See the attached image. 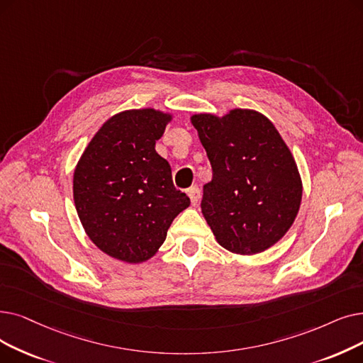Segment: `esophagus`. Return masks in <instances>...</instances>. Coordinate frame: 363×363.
<instances>
[{
    "mask_svg": "<svg viewBox=\"0 0 363 363\" xmlns=\"http://www.w3.org/2000/svg\"><path fill=\"white\" fill-rule=\"evenodd\" d=\"M186 194H188V197H190V200H191L193 204H197V203H199V200H200V190H199L197 186H191L190 190L186 191Z\"/></svg>",
    "mask_w": 363,
    "mask_h": 363,
    "instance_id": "34e87169",
    "label": "esophagus"
}]
</instances>
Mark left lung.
<instances>
[{"label": "left lung", "mask_w": 363, "mask_h": 363, "mask_svg": "<svg viewBox=\"0 0 363 363\" xmlns=\"http://www.w3.org/2000/svg\"><path fill=\"white\" fill-rule=\"evenodd\" d=\"M191 123L212 166L201 212L218 243L240 255L269 249L301 204L303 184L289 148L274 124L252 109H233L223 118L196 114Z\"/></svg>", "instance_id": "left-lung-1"}]
</instances>
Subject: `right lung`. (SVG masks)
Here are the masks:
<instances>
[{
    "label": "right lung",
    "mask_w": 363,
    "mask_h": 363,
    "mask_svg": "<svg viewBox=\"0 0 363 363\" xmlns=\"http://www.w3.org/2000/svg\"><path fill=\"white\" fill-rule=\"evenodd\" d=\"M172 116L130 109L104 123L74 172L78 218L106 255L138 264L150 259L190 199L177 190L167 160L155 151Z\"/></svg>",
    "instance_id": "1"
}]
</instances>
